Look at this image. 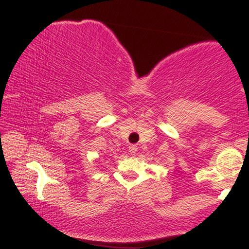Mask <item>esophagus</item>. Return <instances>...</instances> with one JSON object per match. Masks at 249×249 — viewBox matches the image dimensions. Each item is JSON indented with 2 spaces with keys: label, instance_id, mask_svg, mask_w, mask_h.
Masks as SVG:
<instances>
[{
  "label": "esophagus",
  "instance_id": "obj_1",
  "mask_svg": "<svg viewBox=\"0 0 249 249\" xmlns=\"http://www.w3.org/2000/svg\"><path fill=\"white\" fill-rule=\"evenodd\" d=\"M137 151H138V145L131 144L130 147H128V152H130L131 155H135L137 154Z\"/></svg>",
  "mask_w": 249,
  "mask_h": 249
}]
</instances>
